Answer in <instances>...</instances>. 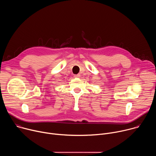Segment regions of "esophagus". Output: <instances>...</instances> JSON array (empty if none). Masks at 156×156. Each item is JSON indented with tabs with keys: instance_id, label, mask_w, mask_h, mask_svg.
<instances>
[{
	"instance_id": "obj_1",
	"label": "esophagus",
	"mask_w": 156,
	"mask_h": 156,
	"mask_svg": "<svg viewBox=\"0 0 156 156\" xmlns=\"http://www.w3.org/2000/svg\"><path fill=\"white\" fill-rule=\"evenodd\" d=\"M74 76H75V78H80V74L75 75H74Z\"/></svg>"
}]
</instances>
